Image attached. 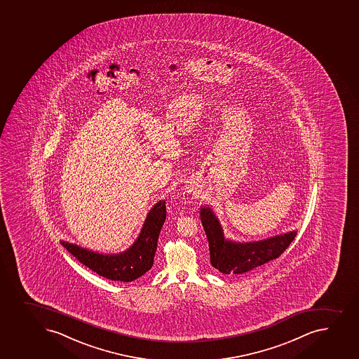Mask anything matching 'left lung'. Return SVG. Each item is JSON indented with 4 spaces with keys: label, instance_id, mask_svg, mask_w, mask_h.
<instances>
[{
    "label": "left lung",
    "instance_id": "8db88e82",
    "mask_svg": "<svg viewBox=\"0 0 359 359\" xmlns=\"http://www.w3.org/2000/svg\"><path fill=\"white\" fill-rule=\"evenodd\" d=\"M200 217L210 243V263L226 275L247 273L277 259L294 241L296 231L250 243L224 240L220 224L210 208H201Z\"/></svg>",
    "mask_w": 359,
    "mask_h": 359
}]
</instances>
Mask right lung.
<instances>
[{
	"instance_id": "1",
	"label": "right lung",
	"mask_w": 359,
	"mask_h": 359,
	"mask_svg": "<svg viewBox=\"0 0 359 359\" xmlns=\"http://www.w3.org/2000/svg\"><path fill=\"white\" fill-rule=\"evenodd\" d=\"M165 219L166 205L165 201H159L147 215L137 241L131 248L118 255L96 254L68 242H62V245L79 262L100 276L112 280L131 282L152 268L160 229L163 227Z\"/></svg>"
}]
</instances>
